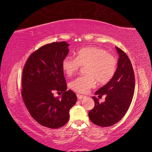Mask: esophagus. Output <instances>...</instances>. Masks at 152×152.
<instances>
[{"label": "esophagus", "instance_id": "34e87169", "mask_svg": "<svg viewBox=\"0 0 152 152\" xmlns=\"http://www.w3.org/2000/svg\"><path fill=\"white\" fill-rule=\"evenodd\" d=\"M76 96H77V97H78V99H80V100L83 99L84 98H85V97H86L85 96H84V95H80V94H76Z\"/></svg>", "mask_w": 152, "mask_h": 152}]
</instances>
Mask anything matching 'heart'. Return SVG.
Returning <instances> with one entry per match:
<instances>
[{"label":"heart","mask_w":152,"mask_h":152,"mask_svg":"<svg viewBox=\"0 0 152 152\" xmlns=\"http://www.w3.org/2000/svg\"><path fill=\"white\" fill-rule=\"evenodd\" d=\"M68 76L75 74L81 66H86V75L79 76L70 82V88L79 93H86L93 88L95 82L104 84L114 76L117 68V60L104 49L88 47L80 50L76 58L67 56L61 63Z\"/></svg>","instance_id":"heart-1"}]
</instances>
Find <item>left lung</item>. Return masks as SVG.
Wrapping results in <instances>:
<instances>
[{"label": "left lung", "mask_w": 152, "mask_h": 152, "mask_svg": "<svg viewBox=\"0 0 152 152\" xmlns=\"http://www.w3.org/2000/svg\"><path fill=\"white\" fill-rule=\"evenodd\" d=\"M119 55L114 76L104 86L95 92L99 96L106 95L105 101L100 103L92 96L94 107L88 113L90 120L100 127H109L125 116L133 99L135 90V75L132 64L127 55L116 47Z\"/></svg>", "instance_id": "left-lung-1"}]
</instances>
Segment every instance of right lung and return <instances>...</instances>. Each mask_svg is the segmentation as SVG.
I'll use <instances>...</instances> for the list:
<instances>
[{
	"label": "right lung",
	"instance_id": "right-lung-1",
	"mask_svg": "<svg viewBox=\"0 0 152 152\" xmlns=\"http://www.w3.org/2000/svg\"><path fill=\"white\" fill-rule=\"evenodd\" d=\"M66 42L43 45L30 55L22 76L21 95L30 115L44 127L56 129L68 121L77 97L67 90L61 63L69 52ZM62 93L54 97L53 92Z\"/></svg>",
	"mask_w": 152,
	"mask_h": 152
}]
</instances>
